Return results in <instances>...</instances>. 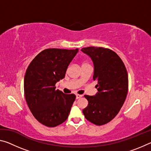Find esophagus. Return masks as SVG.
<instances>
[{
	"label": "esophagus",
	"instance_id": "34e87169",
	"mask_svg": "<svg viewBox=\"0 0 151 151\" xmlns=\"http://www.w3.org/2000/svg\"><path fill=\"white\" fill-rule=\"evenodd\" d=\"M83 96V95H81V94H76V99H80L81 97H82Z\"/></svg>",
	"mask_w": 151,
	"mask_h": 151
}]
</instances>
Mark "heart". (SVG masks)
<instances>
[{
	"label": "heart",
	"mask_w": 151,
	"mask_h": 151,
	"mask_svg": "<svg viewBox=\"0 0 151 151\" xmlns=\"http://www.w3.org/2000/svg\"><path fill=\"white\" fill-rule=\"evenodd\" d=\"M85 64H87V63H83V65H85Z\"/></svg>",
	"instance_id": "1"
}]
</instances>
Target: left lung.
<instances>
[{
    "label": "left lung",
    "instance_id": "1",
    "mask_svg": "<svg viewBox=\"0 0 151 151\" xmlns=\"http://www.w3.org/2000/svg\"><path fill=\"white\" fill-rule=\"evenodd\" d=\"M81 50L93 61V80L98 83L95 95H85L88 104L83 114L92 123L105 124L116 116L126 99L129 86L126 67L119 55L109 48L89 47Z\"/></svg>",
    "mask_w": 151,
    "mask_h": 151
}]
</instances>
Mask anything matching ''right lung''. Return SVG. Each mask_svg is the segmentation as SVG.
I'll use <instances>...</instances> for the list:
<instances>
[{"instance_id":"obj_1","label":"right lung","mask_w":151,"mask_h":151,"mask_svg":"<svg viewBox=\"0 0 151 151\" xmlns=\"http://www.w3.org/2000/svg\"><path fill=\"white\" fill-rule=\"evenodd\" d=\"M78 51V48H48L36 56L28 66L24 79L25 99L35 118L45 126L62 124L70 113L76 96L56 90L55 84L65 78Z\"/></svg>"}]
</instances>
